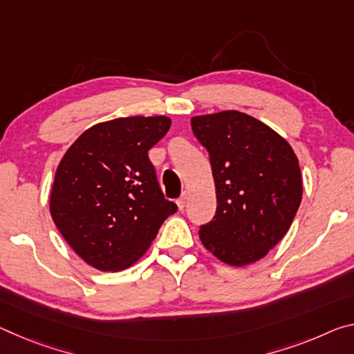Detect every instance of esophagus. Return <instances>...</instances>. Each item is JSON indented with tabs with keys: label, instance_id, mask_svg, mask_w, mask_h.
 <instances>
[{
	"label": "esophagus",
	"instance_id": "esophagus-1",
	"mask_svg": "<svg viewBox=\"0 0 354 354\" xmlns=\"http://www.w3.org/2000/svg\"><path fill=\"white\" fill-rule=\"evenodd\" d=\"M186 203H187V192H184L181 197H179L178 200H176V205H178V207L179 209H184V207H186Z\"/></svg>",
	"mask_w": 354,
	"mask_h": 354
}]
</instances>
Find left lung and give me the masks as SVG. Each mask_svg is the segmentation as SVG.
I'll use <instances>...</instances> for the list:
<instances>
[{
    "label": "left lung",
    "mask_w": 354,
    "mask_h": 354,
    "mask_svg": "<svg viewBox=\"0 0 354 354\" xmlns=\"http://www.w3.org/2000/svg\"><path fill=\"white\" fill-rule=\"evenodd\" d=\"M192 132L209 153L217 209L200 239L218 260H261L293 222L302 198L298 157L283 137L238 110L194 116Z\"/></svg>",
    "instance_id": "left-lung-1"
}]
</instances>
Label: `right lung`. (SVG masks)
I'll return each mask as SVG.
<instances>
[{
  "mask_svg": "<svg viewBox=\"0 0 354 354\" xmlns=\"http://www.w3.org/2000/svg\"><path fill=\"white\" fill-rule=\"evenodd\" d=\"M171 126L167 116L99 122L61 159L50 214L72 250L99 271H122L145 255L178 206L165 200L148 151Z\"/></svg>",
  "mask_w": 354,
  "mask_h": 354,
  "instance_id": "add662e5",
  "label": "right lung"
}]
</instances>
